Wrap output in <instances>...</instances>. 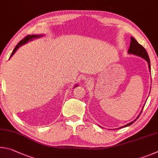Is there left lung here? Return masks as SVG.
Segmentation results:
<instances>
[{
	"label": "left lung",
	"instance_id": "left-lung-1",
	"mask_svg": "<svg viewBox=\"0 0 158 158\" xmlns=\"http://www.w3.org/2000/svg\"><path fill=\"white\" fill-rule=\"evenodd\" d=\"M131 44H130V47H129V49H128V52L130 54H132V55H137V56H139L142 57L143 59H144L145 60H146V62H148V68L149 69L151 70V62H150V60H149V57H148V55L147 53V52H146V49L143 48V47L139 44V43L137 42L136 41V40L134 37H131ZM142 110L141 111L140 114H139V116L137 117V118L135 120H134L133 121H132V122L129 123L127 124V125L123 126L122 127H121V128H123V127H127V126H131V124L133 123L135 121H136L139 117L141 114V113H142Z\"/></svg>",
	"mask_w": 158,
	"mask_h": 158
}]
</instances>
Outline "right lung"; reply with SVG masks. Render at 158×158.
I'll use <instances>...</instances> for the list:
<instances>
[{
    "instance_id": "add662e5",
    "label": "right lung",
    "mask_w": 158,
    "mask_h": 158,
    "mask_svg": "<svg viewBox=\"0 0 158 158\" xmlns=\"http://www.w3.org/2000/svg\"><path fill=\"white\" fill-rule=\"evenodd\" d=\"M41 36H42V35H27L26 37L23 38V40L19 41L17 45H16V46H15V49L13 50V51H12V54H11L10 58H11V57H12V55H13L14 54H15V52L16 51V50H17V49L19 48V47L21 46L22 45H23V44H26L28 41H31V40H32V39L39 38V37H41ZM76 87H77V85H76Z\"/></svg>"
}]
</instances>
